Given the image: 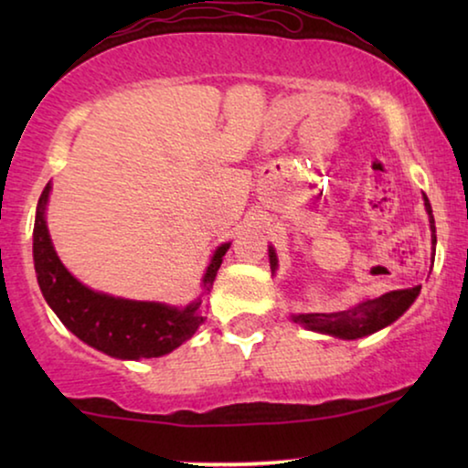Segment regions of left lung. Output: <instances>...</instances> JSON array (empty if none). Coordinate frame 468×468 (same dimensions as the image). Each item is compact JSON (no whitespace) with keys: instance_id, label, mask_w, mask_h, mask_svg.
<instances>
[{"instance_id":"obj_1","label":"left lung","mask_w":468,"mask_h":468,"mask_svg":"<svg viewBox=\"0 0 468 468\" xmlns=\"http://www.w3.org/2000/svg\"><path fill=\"white\" fill-rule=\"evenodd\" d=\"M424 204L428 210V217H431V229H432V247L437 245V234H434V217L432 208L428 197L424 196ZM268 255H271V268L272 272L277 271V255H274V249H268ZM420 285L409 287V290H396L388 292L379 298L367 300V303H360L357 306H351L347 311L338 313H306V315H293V322L304 325L309 330L324 332V335H332L338 338H347V341H354V338H362L373 335V332L386 328L392 322H396L402 313H405L409 306L413 304V300L418 298Z\"/></svg>"}]
</instances>
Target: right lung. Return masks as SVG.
I'll use <instances>...</instances> for the list:
<instances>
[{"mask_svg": "<svg viewBox=\"0 0 468 468\" xmlns=\"http://www.w3.org/2000/svg\"><path fill=\"white\" fill-rule=\"evenodd\" d=\"M48 191L50 185L44 187L36 210L34 261L44 298L63 325L74 332L80 341L121 360L159 357L189 341L207 319L197 311L200 303L175 309V306L159 303L112 298L89 290L66 271V266L57 258L47 221H44ZM228 249L229 242L215 251L204 274V290L210 292L213 287Z\"/></svg>", "mask_w": 468, "mask_h": 468, "instance_id": "add662e5", "label": "right lung"}]
</instances>
